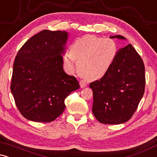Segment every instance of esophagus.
<instances>
[{
	"instance_id": "34e87169",
	"label": "esophagus",
	"mask_w": 157,
	"mask_h": 157,
	"mask_svg": "<svg viewBox=\"0 0 157 157\" xmlns=\"http://www.w3.org/2000/svg\"><path fill=\"white\" fill-rule=\"evenodd\" d=\"M80 85L81 88H84V87H86V86H87V82H86V80H81L80 81Z\"/></svg>"
}]
</instances>
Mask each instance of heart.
<instances>
[{
    "label": "heart",
    "instance_id": "obj_1",
    "mask_svg": "<svg viewBox=\"0 0 157 157\" xmlns=\"http://www.w3.org/2000/svg\"><path fill=\"white\" fill-rule=\"evenodd\" d=\"M117 54V46L112 40L87 35L77 40L66 55L65 63L71 67L77 60V69L81 75L89 79H98L105 75L112 65Z\"/></svg>",
    "mask_w": 157,
    "mask_h": 157
}]
</instances>
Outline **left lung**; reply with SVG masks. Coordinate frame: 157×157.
Instances as JSON below:
<instances>
[{"label":"left lung","instance_id":"1","mask_svg":"<svg viewBox=\"0 0 157 157\" xmlns=\"http://www.w3.org/2000/svg\"><path fill=\"white\" fill-rule=\"evenodd\" d=\"M111 39H125L121 35ZM145 66L142 57L129 44L120 48L108 72L91 82L92 111L103 124H121L132 117L145 92Z\"/></svg>","mask_w":157,"mask_h":157}]
</instances>
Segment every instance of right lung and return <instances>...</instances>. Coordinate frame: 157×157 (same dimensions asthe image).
<instances>
[{
  "label": "right lung",
  "mask_w": 157,
  "mask_h": 157,
  "mask_svg": "<svg viewBox=\"0 0 157 157\" xmlns=\"http://www.w3.org/2000/svg\"><path fill=\"white\" fill-rule=\"evenodd\" d=\"M67 32L43 30L23 45L15 57L10 89L20 113L34 122H50L63 112L65 99L80 88L63 70Z\"/></svg>",
  "instance_id": "1"
}]
</instances>
